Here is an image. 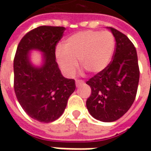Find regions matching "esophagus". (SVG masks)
I'll list each match as a JSON object with an SVG mask.
<instances>
[{"label":"esophagus","mask_w":151,"mask_h":151,"mask_svg":"<svg viewBox=\"0 0 151 151\" xmlns=\"http://www.w3.org/2000/svg\"><path fill=\"white\" fill-rule=\"evenodd\" d=\"M84 82L82 80H77V81H76V85L77 86V87H79V86H81V85H82V84H84Z\"/></svg>","instance_id":"esophagus-1"}]
</instances>
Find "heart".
Returning a JSON list of instances; mask_svg holds the SVG:
<instances>
[{
    "instance_id": "b5f03b06",
    "label": "heart",
    "mask_w": 151,
    "mask_h": 151,
    "mask_svg": "<svg viewBox=\"0 0 151 151\" xmlns=\"http://www.w3.org/2000/svg\"><path fill=\"white\" fill-rule=\"evenodd\" d=\"M115 39L107 31H84L69 36L63 48L56 50V58L61 70L67 77H72L80 65L89 73L101 72L111 60Z\"/></svg>"
}]
</instances>
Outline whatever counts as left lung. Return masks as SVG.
Masks as SVG:
<instances>
[{
  "label": "left lung",
  "instance_id": "8db88e82",
  "mask_svg": "<svg viewBox=\"0 0 151 151\" xmlns=\"http://www.w3.org/2000/svg\"><path fill=\"white\" fill-rule=\"evenodd\" d=\"M110 29L115 39L112 60L86 82L91 88L86 101L88 111L102 122L115 121L129 111L135 100L140 77L134 45L124 33Z\"/></svg>",
  "mask_w": 151,
  "mask_h": 151
}]
</instances>
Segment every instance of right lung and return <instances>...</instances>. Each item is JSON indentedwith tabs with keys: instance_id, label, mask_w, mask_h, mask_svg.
I'll return each instance as SVG.
<instances>
[{
	"instance_id": "obj_1",
	"label": "right lung",
	"mask_w": 151,
	"mask_h": 151,
	"mask_svg": "<svg viewBox=\"0 0 151 151\" xmlns=\"http://www.w3.org/2000/svg\"><path fill=\"white\" fill-rule=\"evenodd\" d=\"M64 31V27L34 28L21 39L14 59V88L17 99L31 118L42 123L59 118L76 89L75 80L63 77L55 60L56 46ZM33 48L45 53V63L40 68H35L29 63L27 53Z\"/></svg>"
}]
</instances>
